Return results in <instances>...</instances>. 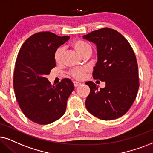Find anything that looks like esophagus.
I'll return each instance as SVG.
<instances>
[{"label":"esophagus","mask_w":153,"mask_h":153,"mask_svg":"<svg viewBox=\"0 0 153 153\" xmlns=\"http://www.w3.org/2000/svg\"><path fill=\"white\" fill-rule=\"evenodd\" d=\"M73 85H74V86L75 88H77V87L80 86L81 85L80 82H76V81H75V82H73Z\"/></svg>","instance_id":"esophagus-1"}]
</instances>
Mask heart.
Returning a JSON list of instances; mask_svg holds the SVG:
<instances>
[{
  "mask_svg": "<svg viewBox=\"0 0 153 153\" xmlns=\"http://www.w3.org/2000/svg\"><path fill=\"white\" fill-rule=\"evenodd\" d=\"M73 46L75 51L78 52L80 56H82L84 54L88 53V51H92L90 44L87 43L86 42L82 41V40H77V41H75L73 43ZM63 52H64V48L62 47V46L58 48L56 50L53 56L54 60H55L56 62L58 63L61 62L63 59ZM85 73V71L84 69H73V70H72L70 72V75L73 78L78 79V80H80V79L83 78Z\"/></svg>",
  "mask_w": 153,
  "mask_h": 153,
  "instance_id": "heart-1",
  "label": "heart"
}]
</instances>
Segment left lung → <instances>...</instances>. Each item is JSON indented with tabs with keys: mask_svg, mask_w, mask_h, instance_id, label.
Here are the masks:
<instances>
[{
	"mask_svg": "<svg viewBox=\"0 0 153 153\" xmlns=\"http://www.w3.org/2000/svg\"><path fill=\"white\" fill-rule=\"evenodd\" d=\"M82 37L97 46L93 78L106 83L104 88L92 81L85 83L90 89L87 109L102 120L122 117L132 106L139 88L138 63L132 47L122 34L110 28L93 31Z\"/></svg>",
	"mask_w": 153,
	"mask_h": 153,
	"instance_id": "8db88e82",
	"label": "left lung"
}]
</instances>
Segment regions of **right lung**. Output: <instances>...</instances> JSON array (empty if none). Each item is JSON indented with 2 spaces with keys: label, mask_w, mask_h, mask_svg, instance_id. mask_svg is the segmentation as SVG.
<instances>
[{
  "label": "right lung",
  "mask_w": 153,
  "mask_h": 153,
  "mask_svg": "<svg viewBox=\"0 0 153 153\" xmlns=\"http://www.w3.org/2000/svg\"><path fill=\"white\" fill-rule=\"evenodd\" d=\"M69 39L38 32L24 42L17 55L13 78L15 97L23 114L39 124H49L62 117L74 90L70 79L52 86L46 78L56 66V50Z\"/></svg>",
  "instance_id": "add662e5"
}]
</instances>
